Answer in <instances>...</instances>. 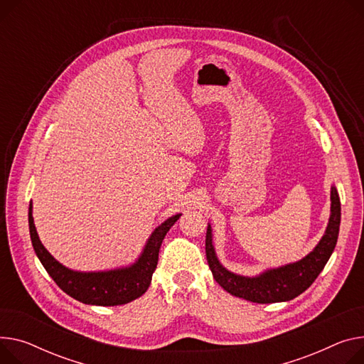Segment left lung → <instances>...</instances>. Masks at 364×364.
Returning a JSON list of instances; mask_svg holds the SVG:
<instances>
[{
    "instance_id": "obj_1",
    "label": "left lung",
    "mask_w": 364,
    "mask_h": 364,
    "mask_svg": "<svg viewBox=\"0 0 364 364\" xmlns=\"http://www.w3.org/2000/svg\"><path fill=\"white\" fill-rule=\"evenodd\" d=\"M341 223V202L335 186L331 187V216L323 237L307 256L279 268L266 269L256 277L238 275L220 263L212 245V228L206 231V259L215 281L227 293L253 303L289 301L304 293L325 268L338 240Z\"/></svg>"
}]
</instances>
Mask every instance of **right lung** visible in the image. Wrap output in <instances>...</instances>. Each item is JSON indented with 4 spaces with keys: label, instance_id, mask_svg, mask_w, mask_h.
<instances>
[{
    "label": "right lung",
    "instance_id": "right-lung-1",
    "mask_svg": "<svg viewBox=\"0 0 364 364\" xmlns=\"http://www.w3.org/2000/svg\"><path fill=\"white\" fill-rule=\"evenodd\" d=\"M180 216L181 213L169 216L155 228L134 263L126 268L98 272L68 269L43 247L33 224L32 202L29 205V231L38 259L65 294L85 304L119 306L130 303L146 293L152 281V274L156 269L162 240Z\"/></svg>",
    "mask_w": 364,
    "mask_h": 364
}]
</instances>
